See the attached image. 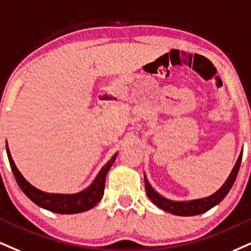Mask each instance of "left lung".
Here are the masks:
<instances>
[{
    "instance_id": "obj_1",
    "label": "left lung",
    "mask_w": 251,
    "mask_h": 251,
    "mask_svg": "<svg viewBox=\"0 0 251 251\" xmlns=\"http://www.w3.org/2000/svg\"><path fill=\"white\" fill-rule=\"evenodd\" d=\"M242 154L243 151H241L239 158L236 160L234 169L231 170L229 177L221 188L219 191H216L212 196L202 198V199H197V200H191V201H173L169 200L163 196H160L158 192H156L152 188V186L148 181L147 176L144 175V184H145V191H147L148 197L152 201L156 206H158L159 208L164 209V211L171 213L175 215H180V216H192V215H198L202 214L213 207L220 203L222 200L225 199V197L227 196L228 192L230 191L231 186L234 185L235 179L237 177V173H239L240 166H241V160H242Z\"/></svg>"
}]
</instances>
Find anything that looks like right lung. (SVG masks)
<instances>
[{"label": "right lung", "instance_id": "1", "mask_svg": "<svg viewBox=\"0 0 251 251\" xmlns=\"http://www.w3.org/2000/svg\"><path fill=\"white\" fill-rule=\"evenodd\" d=\"M7 154L15 179H16L21 190L24 192V194L31 201H33L37 206L48 209L50 212L59 213V214H75V213L86 212L97 205L99 201L102 199V197H103L106 176L111 168V165H113V163L115 162L117 156V153H115L111 157L109 162L98 173L97 178L92 182L91 186L86 188V190L75 194H54L40 191L35 186H32L29 181L25 180V178L21 175V172L18 171L14 160L11 158L8 144Z\"/></svg>", "mask_w": 251, "mask_h": 251}]
</instances>
